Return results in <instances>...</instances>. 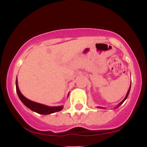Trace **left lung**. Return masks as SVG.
Instances as JSON below:
<instances>
[{
  "label": "left lung",
  "instance_id": "8db88e82",
  "mask_svg": "<svg viewBox=\"0 0 147 147\" xmlns=\"http://www.w3.org/2000/svg\"><path fill=\"white\" fill-rule=\"evenodd\" d=\"M130 89H131V86H130V87H129V90H128V92H127V94H126V95L125 98H124V99H123V100L122 101V102H121L120 103H119V104H118V105H117V107H119V106H120V105H122V104H123V102H124V101H125V100H126V98H127L128 95H129V92H130ZM98 108H101V107H98Z\"/></svg>",
  "mask_w": 147,
  "mask_h": 147
}]
</instances>
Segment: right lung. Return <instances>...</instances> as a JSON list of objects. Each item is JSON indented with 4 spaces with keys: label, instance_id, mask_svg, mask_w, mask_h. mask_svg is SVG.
I'll return each mask as SVG.
<instances>
[{
    "label": "right lung",
    "instance_id": "add662e5",
    "mask_svg": "<svg viewBox=\"0 0 147 147\" xmlns=\"http://www.w3.org/2000/svg\"><path fill=\"white\" fill-rule=\"evenodd\" d=\"M16 92H17L18 96V97H19V99H21V102H23V104L27 106V107L29 108L30 110L34 111V112H36L38 114L48 115V114L58 112V111H61L62 109H63V106H48L44 105V104H39V103L34 102H33V101H31L30 100V99H27L25 96L22 95L21 91H20L19 88H18L17 77H16Z\"/></svg>",
    "mask_w": 147,
    "mask_h": 147
}]
</instances>
